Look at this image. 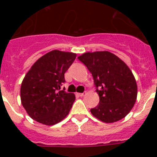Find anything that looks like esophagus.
Wrapping results in <instances>:
<instances>
[{"instance_id":"1","label":"esophagus","mask_w":157,"mask_h":157,"mask_svg":"<svg viewBox=\"0 0 157 157\" xmlns=\"http://www.w3.org/2000/svg\"><path fill=\"white\" fill-rule=\"evenodd\" d=\"M77 94L79 96V97H83L85 94H84V93H77Z\"/></svg>"}]
</instances>
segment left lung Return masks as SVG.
I'll return each mask as SVG.
<instances>
[{
    "label": "left lung",
    "mask_w": 157,
    "mask_h": 157,
    "mask_svg": "<svg viewBox=\"0 0 157 157\" xmlns=\"http://www.w3.org/2000/svg\"><path fill=\"white\" fill-rule=\"evenodd\" d=\"M92 74L99 95L93 116L107 123L125 117L135 104L138 86L135 78L121 59L108 51L86 52L78 57Z\"/></svg>",
    "instance_id": "obj_1"
}]
</instances>
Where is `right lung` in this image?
I'll return each instance as SVG.
<instances>
[{
    "mask_svg": "<svg viewBox=\"0 0 157 157\" xmlns=\"http://www.w3.org/2000/svg\"><path fill=\"white\" fill-rule=\"evenodd\" d=\"M76 58L73 52L52 50L32 65L21 84V103L30 118L47 126L56 124L70 112L75 100L60 90L64 73Z\"/></svg>",
    "mask_w": 157,
    "mask_h": 157,
    "instance_id": "add662e5",
    "label": "right lung"
}]
</instances>
